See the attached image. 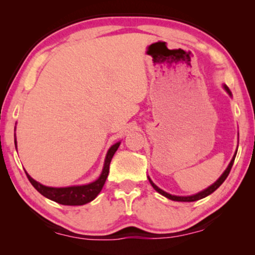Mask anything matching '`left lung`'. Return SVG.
<instances>
[{"label":"left lung","mask_w":255,"mask_h":255,"mask_svg":"<svg viewBox=\"0 0 255 255\" xmlns=\"http://www.w3.org/2000/svg\"><path fill=\"white\" fill-rule=\"evenodd\" d=\"M224 89L226 90V92L229 93V95L231 96V92H230V89L228 88V87H226L225 85H224ZM236 155H237V152L235 153V155H233V158H232V160H231V162L229 163V166H228V168L225 169V172L222 174L221 175V177H219V179L216 181V182L214 183V184H211L210 187H208L207 189H204V190H202V191H200V193H197V194H195V195H191V196H175V195H170V194H168V193H166V191H163L162 189H160L159 187H156L154 183H153V181L149 179L148 177V181H149V183L152 184V187L154 188V189L158 191L159 194H161L162 196H165V197H167V198H169V200H172V201H177V202H194V201H198V200H201V198H204V197H207L208 195H210V194H212L214 193V191L217 189V188H219V186H221V184L224 182V181L226 180V177H228V175L230 174V170H231V168H232V166H233V162H235V158H236Z\"/></svg>","instance_id":"obj_1"}]
</instances>
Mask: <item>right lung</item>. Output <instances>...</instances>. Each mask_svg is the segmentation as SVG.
Instances as JSON below:
<instances>
[{
    "label": "right lung",
    "mask_w": 255,
    "mask_h": 255,
    "mask_svg": "<svg viewBox=\"0 0 255 255\" xmlns=\"http://www.w3.org/2000/svg\"><path fill=\"white\" fill-rule=\"evenodd\" d=\"M121 142H116V144L111 146L109 151L107 153L106 161H104V167L102 173L99 179L94 181L92 183L83 184V186H72V187H64V188H53V187H46L44 184H40L37 182L36 180H33L29 174L26 173V176L31 184L36 188L37 191L45 196L48 200H52L57 202L59 204L62 205H83L86 203L92 202L97 195L100 194V191L102 190V188L106 183V180L109 174V166L111 162V159L115 154V152L117 151V148L120 147ZM15 146H17L16 139H15Z\"/></svg>",
    "instance_id": "add662e5"
}]
</instances>
